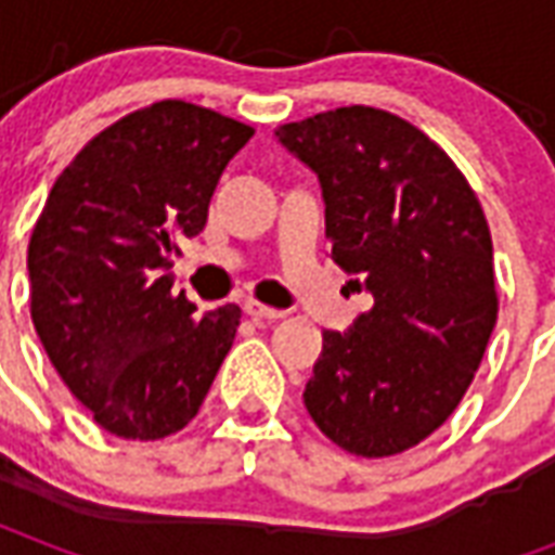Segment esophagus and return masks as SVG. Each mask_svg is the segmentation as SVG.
Returning <instances> with one entry per match:
<instances>
[{"label":"esophagus","mask_w":555,"mask_h":555,"mask_svg":"<svg viewBox=\"0 0 555 555\" xmlns=\"http://www.w3.org/2000/svg\"><path fill=\"white\" fill-rule=\"evenodd\" d=\"M243 312L255 318V321H279V318H285L282 309H273V306H264V302L258 300H246L243 302Z\"/></svg>","instance_id":"esophagus-1"}]
</instances>
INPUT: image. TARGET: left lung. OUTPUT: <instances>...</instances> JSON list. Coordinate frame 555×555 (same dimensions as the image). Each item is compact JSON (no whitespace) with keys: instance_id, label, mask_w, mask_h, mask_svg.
<instances>
[{"instance_id":"left-lung-1","label":"left lung","mask_w":555,"mask_h":555,"mask_svg":"<svg viewBox=\"0 0 555 555\" xmlns=\"http://www.w3.org/2000/svg\"><path fill=\"white\" fill-rule=\"evenodd\" d=\"M276 139L318 175L330 255L374 300L324 333L306 410L345 452L413 449L461 404L496 324L485 210L449 154L384 109L341 106Z\"/></svg>"}]
</instances>
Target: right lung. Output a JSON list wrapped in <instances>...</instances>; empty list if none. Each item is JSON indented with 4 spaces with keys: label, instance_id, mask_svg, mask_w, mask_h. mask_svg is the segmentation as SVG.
I'll list each match as a JSON object with an SVG mask.
<instances>
[{
    "label": "right lung",
    "instance_id": "add662e5",
    "mask_svg": "<svg viewBox=\"0 0 555 555\" xmlns=\"http://www.w3.org/2000/svg\"><path fill=\"white\" fill-rule=\"evenodd\" d=\"M253 133L195 103L145 106L79 151L35 222L31 324L74 398L121 440L181 430L231 350L241 309L195 318L169 267Z\"/></svg>",
    "mask_w": 555,
    "mask_h": 555
}]
</instances>
